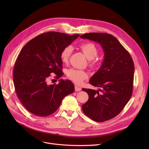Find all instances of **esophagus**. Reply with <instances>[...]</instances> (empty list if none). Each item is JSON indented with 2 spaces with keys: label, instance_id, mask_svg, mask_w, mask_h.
<instances>
[{
  "label": "esophagus",
  "instance_id": "1",
  "mask_svg": "<svg viewBox=\"0 0 149 149\" xmlns=\"http://www.w3.org/2000/svg\"><path fill=\"white\" fill-rule=\"evenodd\" d=\"M81 90V88L79 86H78L77 85H75V91L76 92H78V91H80Z\"/></svg>",
  "mask_w": 149,
  "mask_h": 149
}]
</instances>
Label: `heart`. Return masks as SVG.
Returning a JSON list of instances; mask_svg holds the SVG:
<instances>
[{
    "label": "heart",
    "mask_w": 149,
    "mask_h": 149,
    "mask_svg": "<svg viewBox=\"0 0 149 149\" xmlns=\"http://www.w3.org/2000/svg\"><path fill=\"white\" fill-rule=\"evenodd\" d=\"M80 48L88 60H89V66L91 68H95L97 65V61L95 58L98 54V49L96 46L91 43L86 42L83 43L80 45ZM72 47L71 46H66L62 49L60 52V59L63 63H66L68 61L69 57L72 52ZM66 75L69 79H70L77 84H80L83 81L88 78V74L84 70L69 69L67 70Z\"/></svg>",
    "instance_id": "b5f03b06"
}]
</instances>
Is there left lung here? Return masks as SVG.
I'll return each mask as SVG.
<instances>
[{
	"instance_id": "obj_1",
	"label": "left lung",
	"mask_w": 149,
	"mask_h": 149,
	"mask_svg": "<svg viewBox=\"0 0 149 149\" xmlns=\"http://www.w3.org/2000/svg\"><path fill=\"white\" fill-rule=\"evenodd\" d=\"M80 37L100 43L104 54L102 65L89 80L91 84L100 89L83 88L88 93L89 99L81 107L89 118L104 122L118 115L132 97L134 61L118 39L111 34L90 33Z\"/></svg>"
}]
</instances>
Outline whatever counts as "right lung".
I'll return each instance as SVG.
<instances>
[{
    "label": "right lung",
    "mask_w": 149,
    "mask_h": 149,
    "mask_svg": "<svg viewBox=\"0 0 149 149\" xmlns=\"http://www.w3.org/2000/svg\"><path fill=\"white\" fill-rule=\"evenodd\" d=\"M79 34L69 36L58 32L38 35L23 47L15 63L13 81L17 95L27 110L39 116L56 112L66 95L74 92L70 80H59L57 84H48L50 74L59 79L63 75L60 52Z\"/></svg>",
    "instance_id": "right-lung-1"
}]
</instances>
